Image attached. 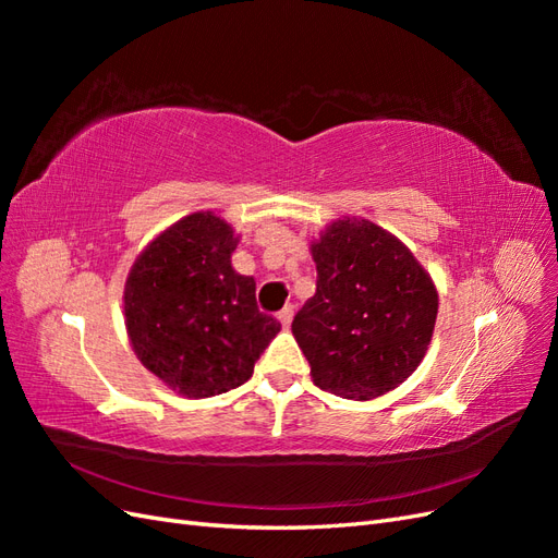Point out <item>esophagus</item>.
Wrapping results in <instances>:
<instances>
[{
    "mask_svg": "<svg viewBox=\"0 0 558 558\" xmlns=\"http://www.w3.org/2000/svg\"><path fill=\"white\" fill-rule=\"evenodd\" d=\"M293 316H295V305H286V307H283V310L277 314V318L281 320V326H286V328L291 326Z\"/></svg>",
    "mask_w": 558,
    "mask_h": 558,
    "instance_id": "1",
    "label": "esophagus"
}]
</instances>
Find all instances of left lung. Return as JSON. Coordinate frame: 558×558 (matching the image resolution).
<instances>
[{
  "label": "left lung",
  "mask_w": 558,
  "mask_h": 558,
  "mask_svg": "<svg viewBox=\"0 0 558 558\" xmlns=\"http://www.w3.org/2000/svg\"><path fill=\"white\" fill-rule=\"evenodd\" d=\"M316 293L293 318L318 388L373 400L424 361L437 291L412 251L365 218H340L312 244Z\"/></svg>",
  "instance_id": "obj_1"
}]
</instances>
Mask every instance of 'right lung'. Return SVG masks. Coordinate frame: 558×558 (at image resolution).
I'll return each instance as SVG.
<instances>
[{
    "instance_id": "1",
    "label": "right lung",
    "mask_w": 558,
    "mask_h": 558,
    "mask_svg": "<svg viewBox=\"0 0 558 558\" xmlns=\"http://www.w3.org/2000/svg\"><path fill=\"white\" fill-rule=\"evenodd\" d=\"M240 238L214 211L160 232L134 260L123 293L125 326L142 365L185 398L242 386L281 330L256 305V281L230 256Z\"/></svg>"
}]
</instances>
